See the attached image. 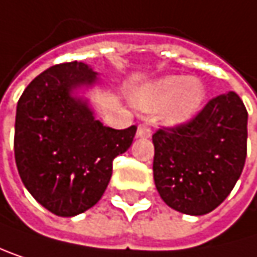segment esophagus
Wrapping results in <instances>:
<instances>
[{
    "mask_svg": "<svg viewBox=\"0 0 257 257\" xmlns=\"http://www.w3.org/2000/svg\"><path fill=\"white\" fill-rule=\"evenodd\" d=\"M151 136V130H150V127H147L145 124H141L139 127H138V132H136V138H142V139H147V138H150Z\"/></svg>",
    "mask_w": 257,
    "mask_h": 257,
    "instance_id": "obj_1",
    "label": "esophagus"
}]
</instances>
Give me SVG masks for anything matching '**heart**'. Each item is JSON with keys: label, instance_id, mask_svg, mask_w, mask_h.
Segmentation results:
<instances>
[{"label": "heart", "instance_id": "b5f03b06", "mask_svg": "<svg viewBox=\"0 0 257 257\" xmlns=\"http://www.w3.org/2000/svg\"><path fill=\"white\" fill-rule=\"evenodd\" d=\"M206 98V85L200 77L169 74L142 85L136 92L139 107L156 112L169 127L187 124L197 115Z\"/></svg>", "mask_w": 257, "mask_h": 257}]
</instances>
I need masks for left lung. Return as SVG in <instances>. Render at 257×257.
Wrapping results in <instances>:
<instances>
[{
  "instance_id": "8db88e82",
  "label": "left lung",
  "mask_w": 257,
  "mask_h": 257,
  "mask_svg": "<svg viewBox=\"0 0 257 257\" xmlns=\"http://www.w3.org/2000/svg\"><path fill=\"white\" fill-rule=\"evenodd\" d=\"M247 118L242 100L229 91L189 124L154 133V183L168 206L203 215L229 196L245 163Z\"/></svg>"
}]
</instances>
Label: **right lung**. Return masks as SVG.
Wrapping results in <instances>:
<instances>
[{
  "label": "right lung",
  "mask_w": 257,
  "mask_h": 257,
  "mask_svg": "<svg viewBox=\"0 0 257 257\" xmlns=\"http://www.w3.org/2000/svg\"><path fill=\"white\" fill-rule=\"evenodd\" d=\"M85 63L39 74L18 101L15 159L31 196L60 217L77 215L103 196L112 162L125 153L136 127L115 130L95 119L85 91L98 83Z\"/></svg>",
  "instance_id": "add662e5"
}]
</instances>
